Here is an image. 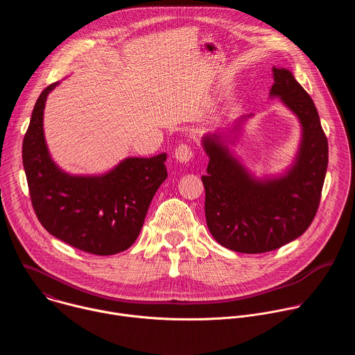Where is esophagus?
Instances as JSON below:
<instances>
[{
    "label": "esophagus",
    "mask_w": 355,
    "mask_h": 355,
    "mask_svg": "<svg viewBox=\"0 0 355 355\" xmlns=\"http://www.w3.org/2000/svg\"><path fill=\"white\" fill-rule=\"evenodd\" d=\"M174 157L180 162V163H188L192 157H193V150L189 144H180L175 151H174Z\"/></svg>",
    "instance_id": "obj_1"
}]
</instances>
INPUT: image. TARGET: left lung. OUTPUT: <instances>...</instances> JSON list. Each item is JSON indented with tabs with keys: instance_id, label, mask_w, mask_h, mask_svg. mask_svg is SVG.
I'll return each mask as SVG.
<instances>
[{
	"instance_id": "obj_1",
	"label": "left lung",
	"mask_w": 355,
	"mask_h": 355,
	"mask_svg": "<svg viewBox=\"0 0 355 355\" xmlns=\"http://www.w3.org/2000/svg\"><path fill=\"white\" fill-rule=\"evenodd\" d=\"M272 73L270 95L278 96L302 126L297 155L285 174L256 178L233 156L227 146L232 136L222 130L202 140L209 157L202 175L208 229L219 244L245 254L277 250L306 232L319 208L329 163L327 137L311 95L289 70L274 67ZM250 116L234 121L229 135H237Z\"/></svg>"
}]
</instances>
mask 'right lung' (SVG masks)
Instances as JSON below:
<instances>
[{
	"label": "right lung",
	"mask_w": 355,
	"mask_h": 355,
	"mask_svg": "<svg viewBox=\"0 0 355 355\" xmlns=\"http://www.w3.org/2000/svg\"><path fill=\"white\" fill-rule=\"evenodd\" d=\"M39 95L22 143V162L35 214L59 240L95 256L128 250L137 239L150 202L167 178V155L128 157L101 175H70L49 155L43 133L46 98Z\"/></svg>",
	"instance_id": "right-lung-1"
}]
</instances>
